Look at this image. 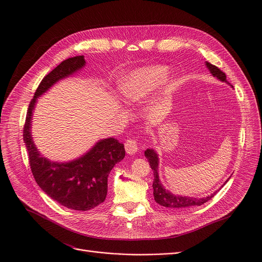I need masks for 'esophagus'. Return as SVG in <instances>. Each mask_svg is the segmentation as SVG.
Instances as JSON below:
<instances>
[{"instance_id": "obj_1", "label": "esophagus", "mask_w": 262, "mask_h": 262, "mask_svg": "<svg viewBox=\"0 0 262 262\" xmlns=\"http://www.w3.org/2000/svg\"><path fill=\"white\" fill-rule=\"evenodd\" d=\"M124 146H125L126 154L130 155V156L136 155L138 152V150H139V144H138L137 140H134V139L126 140Z\"/></svg>"}]
</instances>
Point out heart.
<instances>
[{
	"mask_svg": "<svg viewBox=\"0 0 262 262\" xmlns=\"http://www.w3.org/2000/svg\"><path fill=\"white\" fill-rule=\"evenodd\" d=\"M169 80L166 66L155 65L135 69L122 78L120 90L132 102H141L163 87Z\"/></svg>",
	"mask_w": 262,
	"mask_h": 262,
	"instance_id": "heart-1",
	"label": "heart"
}]
</instances>
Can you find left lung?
<instances>
[{
  "mask_svg": "<svg viewBox=\"0 0 262 262\" xmlns=\"http://www.w3.org/2000/svg\"><path fill=\"white\" fill-rule=\"evenodd\" d=\"M205 65L214 78H216L217 80H220L222 82H225L228 85H230V83L226 80V74L224 73L222 70H220L216 66H214V65H212L208 62H205ZM230 86L233 87L232 85H230ZM144 155H145L146 159L148 160V163H149V165H150V167L154 171V175H155L154 183H152L154 196H155L156 202L159 203L160 205L165 206V207H169V208H190V207H193V206H200V205L204 204L205 202L210 200L216 194V192H214L210 196H207V197H204V198H194V197L178 196V195L172 194L171 192H169L168 190H166L164 188V185L162 184V182L160 180V177H159V156H158V154L154 150V149H147V150H145ZM225 183H224V184H225Z\"/></svg>",
  "mask_w": 262,
  "mask_h": 262,
  "instance_id": "left-lung-1",
  "label": "left lung"
}]
</instances>
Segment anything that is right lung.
<instances>
[{"instance_id": "obj_1", "label": "right lung", "mask_w": 262, "mask_h": 262, "mask_svg": "<svg viewBox=\"0 0 262 262\" xmlns=\"http://www.w3.org/2000/svg\"><path fill=\"white\" fill-rule=\"evenodd\" d=\"M85 64L84 56H77L64 60L47 74L29 104L24 126V142L37 184L52 199L74 210H89L105 200L107 176L114 166L124 159V145L114 138L102 139L77 160L52 162L36 148L31 135V120L37 98L58 81L82 69Z\"/></svg>"}]
</instances>
